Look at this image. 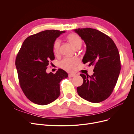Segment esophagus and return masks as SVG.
<instances>
[{
  "instance_id": "1",
  "label": "esophagus",
  "mask_w": 134,
  "mask_h": 134,
  "mask_svg": "<svg viewBox=\"0 0 134 134\" xmlns=\"http://www.w3.org/2000/svg\"><path fill=\"white\" fill-rule=\"evenodd\" d=\"M76 75L75 74H72V73H71V74H69L68 75V76L69 77V78H72V77H74Z\"/></svg>"
}]
</instances>
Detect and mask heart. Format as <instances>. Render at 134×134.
<instances>
[{
	"label": "heart",
	"mask_w": 134,
	"mask_h": 134,
	"mask_svg": "<svg viewBox=\"0 0 134 134\" xmlns=\"http://www.w3.org/2000/svg\"><path fill=\"white\" fill-rule=\"evenodd\" d=\"M67 39L75 48L81 47L82 41L81 37L74 33L69 34L67 36ZM60 41L56 40L53 44V52L55 55L58 56L60 53ZM79 62V60L75 57L73 58H65L62 59L59 63L60 66L67 71L72 72L75 69L76 66Z\"/></svg>",
	"instance_id": "obj_1"
}]
</instances>
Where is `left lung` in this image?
I'll use <instances>...</instances> for the list:
<instances>
[{
    "mask_svg": "<svg viewBox=\"0 0 134 134\" xmlns=\"http://www.w3.org/2000/svg\"><path fill=\"white\" fill-rule=\"evenodd\" d=\"M74 31L86 45L83 63L94 66L92 75L80 74L83 83L77 92L86 100L100 103L109 97L116 85L121 68L119 52L113 40L99 30L86 27Z\"/></svg>",
    "mask_w": 134,
    "mask_h": 134,
    "instance_id": "left-lung-1",
    "label": "left lung"
}]
</instances>
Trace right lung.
Returning <instances> with one entry per match:
<instances>
[{"mask_svg": "<svg viewBox=\"0 0 134 134\" xmlns=\"http://www.w3.org/2000/svg\"><path fill=\"white\" fill-rule=\"evenodd\" d=\"M65 31L48 30L27 37L17 55L15 64L19 82L25 96L32 103L47 105L60 94V82L68 74L62 69L47 73L49 62L55 59L53 47Z\"/></svg>", "mask_w": 134, "mask_h": 134, "instance_id": "right-lung-1", "label": "right lung"}]
</instances>
